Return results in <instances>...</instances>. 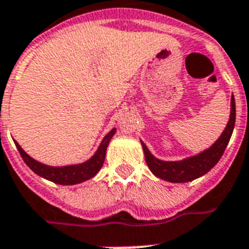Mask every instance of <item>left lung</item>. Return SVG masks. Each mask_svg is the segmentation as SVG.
<instances>
[{
	"mask_svg": "<svg viewBox=\"0 0 249 249\" xmlns=\"http://www.w3.org/2000/svg\"><path fill=\"white\" fill-rule=\"evenodd\" d=\"M231 108H230V118L226 128L224 129L223 134L220 135L210 148L205 149L203 152L198 153L196 156L187 157L180 161H162L153 156L149 152L147 145L141 141L144 152L145 162L148 165L149 170L153 175L162 179V180L170 181V183H187L197 179V178L209 173L219 160L223 156L226 145L229 143L230 137L233 134L234 125H235V100L231 96Z\"/></svg>",
	"mask_w": 249,
	"mask_h": 249,
	"instance_id": "obj_1",
	"label": "left lung"
}]
</instances>
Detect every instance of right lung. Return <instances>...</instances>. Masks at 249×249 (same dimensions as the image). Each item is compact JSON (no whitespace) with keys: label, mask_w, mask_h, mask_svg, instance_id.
<instances>
[{"label":"right lung","mask_w":249,"mask_h":249,"mask_svg":"<svg viewBox=\"0 0 249 249\" xmlns=\"http://www.w3.org/2000/svg\"><path fill=\"white\" fill-rule=\"evenodd\" d=\"M115 133H116V129L114 128L105 135V138L102 139V142H101L100 147L96 151V153L89 160H87L86 162L76 163V165H69V166L56 167L44 165V163L32 159L20 147V144L16 141H14V142H15L18 151H19L21 157H23L24 162L30 167V170L34 171L39 177L44 178V179H47L50 181H53L56 184L74 185V184H79L88 180V179L94 177L101 170V167H102V165L105 162V157H106L107 145H108V143H110L111 138L114 137Z\"/></svg>","instance_id":"add662e5"}]
</instances>
